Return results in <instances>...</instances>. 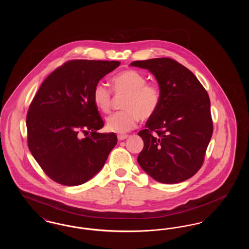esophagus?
Returning <instances> with one entry per match:
<instances>
[{
  "label": "esophagus",
  "instance_id": "obj_1",
  "mask_svg": "<svg viewBox=\"0 0 249 249\" xmlns=\"http://www.w3.org/2000/svg\"><path fill=\"white\" fill-rule=\"evenodd\" d=\"M128 138V135L127 134H119L118 135V139L119 141H122V140H125Z\"/></svg>",
  "mask_w": 249,
  "mask_h": 249
}]
</instances>
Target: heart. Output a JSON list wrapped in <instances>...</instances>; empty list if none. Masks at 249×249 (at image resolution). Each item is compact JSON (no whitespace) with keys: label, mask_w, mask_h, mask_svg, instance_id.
<instances>
[{"label":"heart","mask_w":249,"mask_h":249,"mask_svg":"<svg viewBox=\"0 0 249 249\" xmlns=\"http://www.w3.org/2000/svg\"><path fill=\"white\" fill-rule=\"evenodd\" d=\"M111 86L115 94L125 95V98L121 106L124 110L108 117V130L124 133L135 128L139 119L145 121L154 117L161 101V91L158 84L146 82L142 72L128 69L116 74L111 79ZM92 99L101 112L109 113L113 94L105 84L95 85Z\"/></svg>","instance_id":"b5f03b06"}]
</instances>
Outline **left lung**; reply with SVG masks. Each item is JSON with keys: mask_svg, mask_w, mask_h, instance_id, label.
Here are the masks:
<instances>
[{"mask_svg": "<svg viewBox=\"0 0 249 249\" xmlns=\"http://www.w3.org/2000/svg\"><path fill=\"white\" fill-rule=\"evenodd\" d=\"M130 65L151 71L161 91L157 113L138 132L143 141L138 163L160 183L185 181L201 169L213 134L208 93L175 59L136 60Z\"/></svg>", "mask_w": 249, "mask_h": 249, "instance_id": "obj_1", "label": "left lung"}]
</instances>
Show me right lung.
<instances>
[{"instance_id":"add662e5","label":"right lung","mask_w":249,"mask_h":249,"mask_svg":"<svg viewBox=\"0 0 249 249\" xmlns=\"http://www.w3.org/2000/svg\"><path fill=\"white\" fill-rule=\"evenodd\" d=\"M119 61L72 59L52 71L27 113L30 151L48 178L64 186L81 185L103 168L118 142L99 133L105 126L92 91Z\"/></svg>"}]
</instances>
